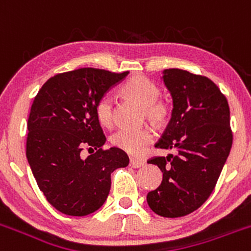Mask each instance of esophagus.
Returning <instances> with one entry per match:
<instances>
[{
	"label": "esophagus",
	"instance_id": "esophagus-1",
	"mask_svg": "<svg viewBox=\"0 0 251 251\" xmlns=\"http://www.w3.org/2000/svg\"><path fill=\"white\" fill-rule=\"evenodd\" d=\"M145 165V161L138 160V158H130V167L140 168Z\"/></svg>",
	"mask_w": 251,
	"mask_h": 251
}]
</instances>
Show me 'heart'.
Returning <instances> with one entry per match:
<instances>
[{"instance_id": "heart-1", "label": "heart", "mask_w": 251, "mask_h": 251, "mask_svg": "<svg viewBox=\"0 0 251 251\" xmlns=\"http://www.w3.org/2000/svg\"><path fill=\"white\" fill-rule=\"evenodd\" d=\"M121 91L126 98L143 106L145 116L155 125H165L170 118L171 110L167 103L157 101L160 89L145 76H133L123 84ZM112 106L113 101L110 96H102L96 102V118L106 128H111L113 125ZM152 140L153 131L148 126L135 129H120L112 136L113 145L133 156L143 155Z\"/></svg>"}]
</instances>
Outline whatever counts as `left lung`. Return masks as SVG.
Listing matches in <instances>:
<instances>
[{
  "label": "left lung",
  "instance_id": "8db88e82",
  "mask_svg": "<svg viewBox=\"0 0 251 251\" xmlns=\"http://www.w3.org/2000/svg\"><path fill=\"white\" fill-rule=\"evenodd\" d=\"M171 93V121L156 148L176 155L152 157L162 183L148 194L150 209L163 217H182L198 210L210 197L229 155L233 134L226 96L209 78L178 68L163 71Z\"/></svg>",
  "mask_w": 251,
  "mask_h": 251
}]
</instances>
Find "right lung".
<instances>
[{"label":"right lung","mask_w":251,"mask_h":251,"mask_svg":"<svg viewBox=\"0 0 251 251\" xmlns=\"http://www.w3.org/2000/svg\"><path fill=\"white\" fill-rule=\"evenodd\" d=\"M129 72L79 68L56 74L39 90L28 120L26 158L47 201L59 212L86 216L100 209L111 189V173L126 167L123 150L106 141L96 102ZM84 147L96 150L86 159Z\"/></svg>","instance_id":"right-lung-1"}]
</instances>
